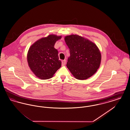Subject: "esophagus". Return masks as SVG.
Segmentation results:
<instances>
[{
	"label": "esophagus",
	"mask_w": 130,
	"mask_h": 130,
	"mask_svg": "<svg viewBox=\"0 0 130 130\" xmlns=\"http://www.w3.org/2000/svg\"><path fill=\"white\" fill-rule=\"evenodd\" d=\"M66 60H63L62 61V66H64L66 64Z\"/></svg>",
	"instance_id": "34e87169"
}]
</instances>
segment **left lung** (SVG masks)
Segmentation results:
<instances>
[{
	"mask_svg": "<svg viewBox=\"0 0 130 130\" xmlns=\"http://www.w3.org/2000/svg\"><path fill=\"white\" fill-rule=\"evenodd\" d=\"M65 41L70 53L66 65L74 77L77 79L85 80L95 74L101 59L97 46L76 35L65 37Z\"/></svg>",
	"mask_w": 130,
	"mask_h": 130,
	"instance_id": "8db88e82",
	"label": "left lung"
}]
</instances>
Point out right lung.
Listing matches in <instances>:
<instances>
[{
  "label": "right lung",
  "instance_id": "right-lung-1",
  "mask_svg": "<svg viewBox=\"0 0 130 130\" xmlns=\"http://www.w3.org/2000/svg\"><path fill=\"white\" fill-rule=\"evenodd\" d=\"M61 36L51 35L42 38L33 44L28 52L27 61L31 71L42 79L52 78L60 68L58 51L54 48L57 40Z\"/></svg>",
  "mask_w": 130,
  "mask_h": 130
}]
</instances>
